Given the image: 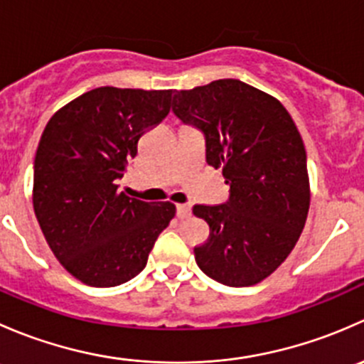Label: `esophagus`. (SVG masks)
<instances>
[{"label":"esophagus","instance_id":"obj_1","mask_svg":"<svg viewBox=\"0 0 364 364\" xmlns=\"http://www.w3.org/2000/svg\"><path fill=\"white\" fill-rule=\"evenodd\" d=\"M176 211H178L179 218H185V216H188L190 211H192V205H190V204H178V205H176Z\"/></svg>","mask_w":364,"mask_h":364}]
</instances>
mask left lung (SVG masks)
<instances>
[{
  "label": "left lung",
  "mask_w": 364,
  "mask_h": 364,
  "mask_svg": "<svg viewBox=\"0 0 364 364\" xmlns=\"http://www.w3.org/2000/svg\"><path fill=\"white\" fill-rule=\"evenodd\" d=\"M172 111L205 137V161L222 168L225 204H196L209 237L193 248L213 280L250 287L294 250L310 209L306 151L291 114L271 95L237 79L174 91Z\"/></svg>",
  "instance_id": "left-lung-1"
}]
</instances>
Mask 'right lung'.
Here are the masks:
<instances>
[{"mask_svg": "<svg viewBox=\"0 0 364 364\" xmlns=\"http://www.w3.org/2000/svg\"><path fill=\"white\" fill-rule=\"evenodd\" d=\"M172 90L104 86L53 114L35 155L33 208L54 257L91 287L137 277L172 203H144L117 190L137 142L171 111Z\"/></svg>", "mask_w": 364, "mask_h": 364, "instance_id": "obj_1", "label": "right lung"}]
</instances>
